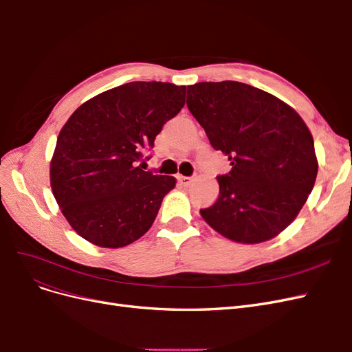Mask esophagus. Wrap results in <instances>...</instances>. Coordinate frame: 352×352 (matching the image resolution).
I'll return each mask as SVG.
<instances>
[{
    "instance_id": "esophagus-1",
    "label": "esophagus",
    "mask_w": 352,
    "mask_h": 352,
    "mask_svg": "<svg viewBox=\"0 0 352 352\" xmlns=\"http://www.w3.org/2000/svg\"><path fill=\"white\" fill-rule=\"evenodd\" d=\"M177 180H179V184L182 185V186H189L190 184L194 182L192 177H186V176H177Z\"/></svg>"
}]
</instances>
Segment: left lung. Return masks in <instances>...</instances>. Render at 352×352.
Listing matches in <instances>:
<instances>
[{
	"mask_svg": "<svg viewBox=\"0 0 352 352\" xmlns=\"http://www.w3.org/2000/svg\"><path fill=\"white\" fill-rule=\"evenodd\" d=\"M186 104L232 166L217 177L219 197L199 210L202 219L233 242L278 236L296 219L317 177L313 135L301 116L274 95L233 80L190 85Z\"/></svg>",
	"mask_w": 352,
	"mask_h": 352,
	"instance_id": "left-lung-1",
	"label": "left lung"
}]
</instances>
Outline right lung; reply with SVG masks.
I'll return each mask as SVG.
<instances>
[{
  "label": "right lung",
  "mask_w": 352,
  "mask_h": 352,
  "mask_svg": "<svg viewBox=\"0 0 352 352\" xmlns=\"http://www.w3.org/2000/svg\"><path fill=\"white\" fill-rule=\"evenodd\" d=\"M186 87L129 82L95 95L69 117L50 163L52 194L72 229L101 248H122L150 230L173 176L138 162L184 109Z\"/></svg>",
  "instance_id": "obj_1"
}]
</instances>
